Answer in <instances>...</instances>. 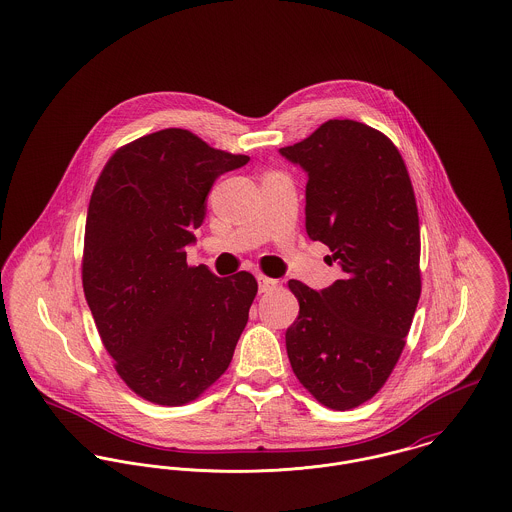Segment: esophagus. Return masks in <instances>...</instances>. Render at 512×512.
Wrapping results in <instances>:
<instances>
[{"label":"esophagus","instance_id":"obj_1","mask_svg":"<svg viewBox=\"0 0 512 512\" xmlns=\"http://www.w3.org/2000/svg\"><path fill=\"white\" fill-rule=\"evenodd\" d=\"M257 282H259V292H271L278 284V280L265 275H257Z\"/></svg>","mask_w":512,"mask_h":512}]
</instances>
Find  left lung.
<instances>
[{
  "label": "left lung",
  "instance_id": "8db88e82",
  "mask_svg": "<svg viewBox=\"0 0 512 512\" xmlns=\"http://www.w3.org/2000/svg\"><path fill=\"white\" fill-rule=\"evenodd\" d=\"M280 154L308 173L306 232L331 249L343 278L288 288L300 314L286 353L300 384L337 411L362 405L394 370L421 296L413 185L394 142L356 120H327Z\"/></svg>",
  "mask_w": 512,
  "mask_h": 512
}]
</instances>
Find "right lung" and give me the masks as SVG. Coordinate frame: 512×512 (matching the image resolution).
Listing matches in <instances>:
<instances>
[{
    "instance_id": "right-lung-1",
    "label": "right lung",
    "mask_w": 512,
    "mask_h": 512,
    "mask_svg": "<svg viewBox=\"0 0 512 512\" xmlns=\"http://www.w3.org/2000/svg\"><path fill=\"white\" fill-rule=\"evenodd\" d=\"M249 161L165 128L122 148L91 193L81 280L115 370L134 394L185 405L230 366L257 294L251 273L187 265L214 181Z\"/></svg>"
}]
</instances>
